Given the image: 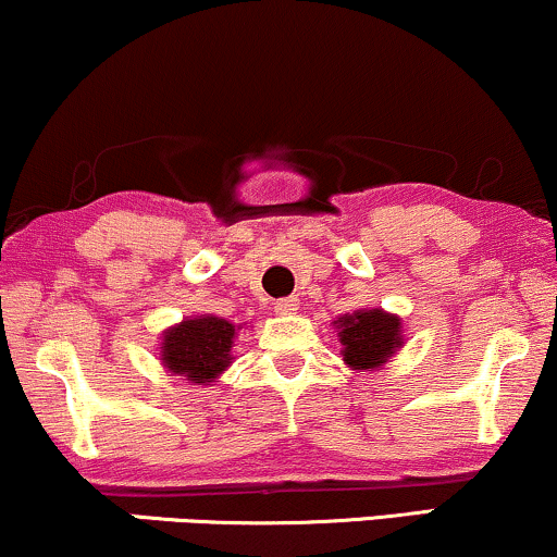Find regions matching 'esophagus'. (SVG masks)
Listing matches in <instances>:
<instances>
[{"label":"esophagus","mask_w":557,"mask_h":557,"mask_svg":"<svg viewBox=\"0 0 557 557\" xmlns=\"http://www.w3.org/2000/svg\"><path fill=\"white\" fill-rule=\"evenodd\" d=\"M273 310H276V315H294V312L299 310V299L297 297L278 299V302L273 305Z\"/></svg>","instance_id":"34e87169"}]
</instances>
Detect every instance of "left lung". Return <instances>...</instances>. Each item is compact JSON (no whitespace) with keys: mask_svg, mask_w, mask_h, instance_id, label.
I'll use <instances>...</instances> for the list:
<instances>
[{"mask_svg":"<svg viewBox=\"0 0 557 557\" xmlns=\"http://www.w3.org/2000/svg\"><path fill=\"white\" fill-rule=\"evenodd\" d=\"M338 325H342L338 336L344 344V362L355 370L381 368L404 344L398 318L383 310H362L338 318Z\"/></svg>","mask_w":557,"mask_h":557,"instance_id":"obj_1","label":"left lung"}]
</instances>
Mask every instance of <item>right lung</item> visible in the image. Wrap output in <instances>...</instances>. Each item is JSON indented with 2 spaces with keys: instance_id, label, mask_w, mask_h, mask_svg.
<instances>
[{
  "instance_id": "obj_1",
  "label": "right lung",
  "mask_w": 557,
  "mask_h": 557,
  "mask_svg": "<svg viewBox=\"0 0 557 557\" xmlns=\"http://www.w3.org/2000/svg\"><path fill=\"white\" fill-rule=\"evenodd\" d=\"M234 344V325L224 318H193L166 331L161 359L174 375L193 383H211L228 368V351Z\"/></svg>"
}]
</instances>
